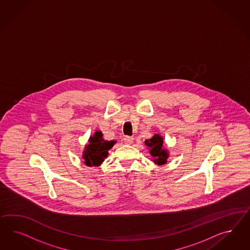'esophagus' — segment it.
<instances>
[{
    "label": "esophagus",
    "mask_w": 250,
    "mask_h": 250,
    "mask_svg": "<svg viewBox=\"0 0 250 250\" xmlns=\"http://www.w3.org/2000/svg\"><path fill=\"white\" fill-rule=\"evenodd\" d=\"M124 141L125 144H132L133 141H134V138L132 136H126L124 137Z\"/></svg>",
    "instance_id": "esophagus-1"
}]
</instances>
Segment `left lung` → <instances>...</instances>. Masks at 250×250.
Returning <instances> with one entry per match:
<instances>
[{
    "label": "left lung",
    "instance_id": "1",
    "mask_svg": "<svg viewBox=\"0 0 250 250\" xmlns=\"http://www.w3.org/2000/svg\"><path fill=\"white\" fill-rule=\"evenodd\" d=\"M145 144L149 148V153L155 159L153 161L159 165L165 164L167 159V152L162 148L163 139L159 135H155L149 140H146Z\"/></svg>",
    "mask_w": 250,
    "mask_h": 250
}]
</instances>
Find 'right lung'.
I'll return each instance as SVG.
<instances>
[{"label":"right lung","mask_w":250,"mask_h":250,"mask_svg":"<svg viewBox=\"0 0 250 250\" xmlns=\"http://www.w3.org/2000/svg\"><path fill=\"white\" fill-rule=\"evenodd\" d=\"M114 141H106L103 139L102 132L96 131L94 136L89 139V145L86 146L83 159L87 166H99L106 157L108 150L113 147Z\"/></svg>","instance_id":"1"}]
</instances>
